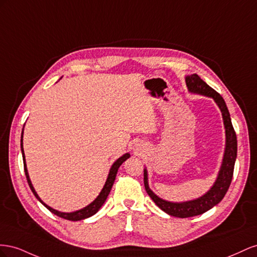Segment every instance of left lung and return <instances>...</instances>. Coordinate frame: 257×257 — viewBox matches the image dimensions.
Listing matches in <instances>:
<instances>
[{"mask_svg": "<svg viewBox=\"0 0 257 257\" xmlns=\"http://www.w3.org/2000/svg\"><path fill=\"white\" fill-rule=\"evenodd\" d=\"M186 85L188 87L189 91L204 94V96L213 98L218 107L221 108L225 129H226V149H225L221 170H219L218 177L214 183V185L212 186V188L206 195H203L202 197L192 201L175 203V202H170V201H166L161 199V198L156 196L150 189L149 183H148V171L144 169L145 190L146 193L149 194V196L152 198L153 201L155 202L161 210L165 211L166 213L172 216L182 217V218L202 214L204 212L210 210L211 208L216 206V204L223 199L224 196L227 193V190H228L230 186L232 175H233L234 161H236V158H237V136L232 127L228 108H227L225 101L222 98L221 94H219L217 91H215L213 88L210 87L206 82H203V80L197 74L187 76Z\"/></svg>", "mask_w": 257, "mask_h": 257, "instance_id": "1", "label": "left lung"}]
</instances>
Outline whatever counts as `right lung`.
Listing matches in <instances>:
<instances>
[{
  "label": "right lung",
  "instance_id": "add662e5",
  "mask_svg": "<svg viewBox=\"0 0 257 257\" xmlns=\"http://www.w3.org/2000/svg\"><path fill=\"white\" fill-rule=\"evenodd\" d=\"M23 135H24V129H23V133H21V152H23V158H24V167H25V173H26V177H27V181H28V184L29 186H30L32 193L34 194V196L38 198V199L45 206L50 212H53L54 214H56L57 216L59 217H62L64 219H69V221H80V219H84V218H87L89 217L93 214H96L97 212L99 211V209L102 207V204L104 203V201L106 200V198L109 194V192H111L112 189V186L114 184V181H115V178H116V174H117V171H118V168L120 167V165L123 163L124 160H126L127 158L130 157L129 154H124V155H122L120 158L117 159L115 163L113 164L111 170H109V173H108V177L106 179V182L105 184L103 186V188H102L101 193L99 194V196L97 197V199L92 201L89 206L85 207L84 209L82 210H78V211H75V212H72V213H63V212H59V211H56L54 209H51L50 207H48L47 204L44 203L41 198L38 196V194H36V192L34 190L33 186H32V183L30 181V178H29V174H28V170H27V166H26V160H25V153H24V146H23Z\"/></svg>",
  "mask_w": 257,
  "mask_h": 257
}]
</instances>
